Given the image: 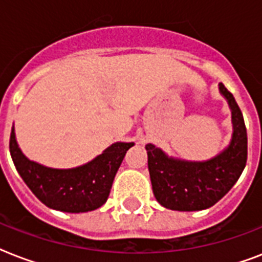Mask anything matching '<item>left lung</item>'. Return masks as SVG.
Segmentation results:
<instances>
[{"mask_svg": "<svg viewBox=\"0 0 262 262\" xmlns=\"http://www.w3.org/2000/svg\"><path fill=\"white\" fill-rule=\"evenodd\" d=\"M220 92L228 100L234 133L230 145L207 162L171 159L154 144H147L152 190L160 205L172 211H201L227 194L244 171L248 160V135L244 115L224 84Z\"/></svg>", "mask_w": 262, "mask_h": 262, "instance_id": "8db88e82", "label": "left lung"}]
</instances>
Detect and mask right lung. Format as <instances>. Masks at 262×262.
I'll use <instances>...</instances> for the list:
<instances>
[{
  "label": "right lung",
  "instance_id": "add662e5",
  "mask_svg": "<svg viewBox=\"0 0 262 262\" xmlns=\"http://www.w3.org/2000/svg\"><path fill=\"white\" fill-rule=\"evenodd\" d=\"M133 143H115L92 162L69 170L45 167L31 162L20 151L12 127L9 151L16 170L31 191L46 207L57 211H94L106 203L114 177Z\"/></svg>",
  "mask_w": 262,
  "mask_h": 262
}]
</instances>
